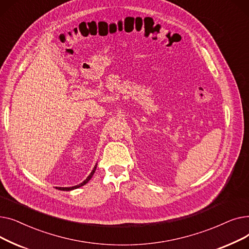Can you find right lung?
Listing matches in <instances>:
<instances>
[{"label":"right lung","mask_w":249,"mask_h":249,"mask_svg":"<svg viewBox=\"0 0 249 249\" xmlns=\"http://www.w3.org/2000/svg\"><path fill=\"white\" fill-rule=\"evenodd\" d=\"M96 167H97V165L94 167V169H93V172L90 173V175L82 182V184H80V185H77V186H74V187H71V188H61V187H59V188H56L57 190H61V191H71V190H74V189H77V188H80V187H82V186H84V185H86L87 182L91 178V177L94 176V174H95V171H96Z\"/></svg>","instance_id":"add662e5"}]
</instances>
